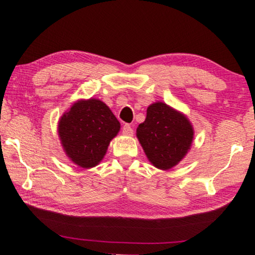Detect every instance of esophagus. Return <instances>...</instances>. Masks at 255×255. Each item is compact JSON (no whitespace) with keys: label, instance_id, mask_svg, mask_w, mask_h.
I'll list each match as a JSON object with an SVG mask.
<instances>
[{"label":"esophagus","instance_id":"obj_1","mask_svg":"<svg viewBox=\"0 0 255 255\" xmlns=\"http://www.w3.org/2000/svg\"><path fill=\"white\" fill-rule=\"evenodd\" d=\"M122 131H123L124 135H132V134H133V128H132L130 124H125L123 128H122Z\"/></svg>","mask_w":255,"mask_h":255}]
</instances>
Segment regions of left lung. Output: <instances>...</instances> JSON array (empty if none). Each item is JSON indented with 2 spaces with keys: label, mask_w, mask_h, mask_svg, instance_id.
<instances>
[{
  "label": "left lung",
  "mask_w": 255,
  "mask_h": 255,
  "mask_svg": "<svg viewBox=\"0 0 255 255\" xmlns=\"http://www.w3.org/2000/svg\"><path fill=\"white\" fill-rule=\"evenodd\" d=\"M137 138L149 162L167 170L186 156L194 130L183 114L166 103L155 102L147 108L145 122L137 128Z\"/></svg>",
  "instance_id": "1"
}]
</instances>
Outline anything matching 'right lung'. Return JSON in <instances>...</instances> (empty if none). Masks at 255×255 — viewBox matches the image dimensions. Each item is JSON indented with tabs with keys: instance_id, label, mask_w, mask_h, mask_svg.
<instances>
[{
	"instance_id": "1",
	"label": "right lung",
	"mask_w": 255,
	"mask_h": 255,
	"mask_svg": "<svg viewBox=\"0 0 255 255\" xmlns=\"http://www.w3.org/2000/svg\"><path fill=\"white\" fill-rule=\"evenodd\" d=\"M121 128L109 107L97 99L81 100L62 115L58 134L66 155L82 168L99 165Z\"/></svg>"
}]
</instances>
